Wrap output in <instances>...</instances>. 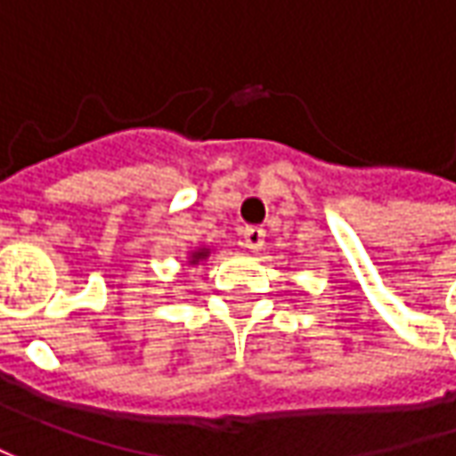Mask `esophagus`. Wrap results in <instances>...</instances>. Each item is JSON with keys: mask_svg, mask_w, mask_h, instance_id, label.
Here are the masks:
<instances>
[{"mask_svg": "<svg viewBox=\"0 0 456 456\" xmlns=\"http://www.w3.org/2000/svg\"><path fill=\"white\" fill-rule=\"evenodd\" d=\"M264 238H266L264 228H258V225H248V228L243 231V246L256 254V251H261V248H264Z\"/></svg>", "mask_w": 456, "mask_h": 456, "instance_id": "1", "label": "esophagus"}]
</instances>
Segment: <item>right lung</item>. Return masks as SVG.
I'll list each match as a JSON object with an SVG mask.
<instances>
[{
  "label": "right lung",
  "instance_id": "1",
  "mask_svg": "<svg viewBox=\"0 0 456 456\" xmlns=\"http://www.w3.org/2000/svg\"><path fill=\"white\" fill-rule=\"evenodd\" d=\"M213 254V248L210 246H195L190 254H187V261H184V266H198L200 261H208V256Z\"/></svg>",
  "mask_w": 456,
  "mask_h": 456
}]
</instances>
